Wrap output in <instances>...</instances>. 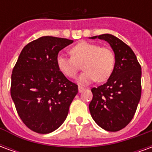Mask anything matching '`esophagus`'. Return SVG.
I'll use <instances>...</instances> for the list:
<instances>
[{"instance_id":"esophagus-1","label":"esophagus","mask_w":152,"mask_h":152,"mask_svg":"<svg viewBox=\"0 0 152 152\" xmlns=\"http://www.w3.org/2000/svg\"><path fill=\"white\" fill-rule=\"evenodd\" d=\"M84 90H85V88H84V87H81V86H79V87H78V91H79V93H82Z\"/></svg>"}]
</instances>
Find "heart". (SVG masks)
Listing matches in <instances>:
<instances>
[{
    "label": "heart",
    "mask_w": 152,
    "mask_h": 152,
    "mask_svg": "<svg viewBox=\"0 0 152 152\" xmlns=\"http://www.w3.org/2000/svg\"><path fill=\"white\" fill-rule=\"evenodd\" d=\"M72 56L58 53L56 64L61 72L67 77H74L83 63L85 72L77 78L80 85H89L98 80L105 81L111 76L115 65L114 52L107 47L87 41L80 42L71 50Z\"/></svg>",
    "instance_id": "b5f03b06"
}]
</instances>
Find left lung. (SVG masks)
<instances>
[{
    "label": "left lung",
    "mask_w": 152,
    "mask_h": 152,
    "mask_svg": "<svg viewBox=\"0 0 152 152\" xmlns=\"http://www.w3.org/2000/svg\"><path fill=\"white\" fill-rule=\"evenodd\" d=\"M103 40L112 47L115 65L107 81L93 88V99L89 105L91 116L99 126L116 132L134 117L141 99L142 69L129 46L112 34L89 37Z\"/></svg>",
    "instance_id": "obj_1"
}]
</instances>
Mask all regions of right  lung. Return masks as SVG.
I'll return each mask as SVG.
<instances>
[{
    "label": "right lung",
    "instance_id": "obj_1",
    "mask_svg": "<svg viewBox=\"0 0 152 152\" xmlns=\"http://www.w3.org/2000/svg\"><path fill=\"white\" fill-rule=\"evenodd\" d=\"M73 40L42 37L23 49L11 75V98L26 126L50 134L63 124L78 86L60 72L56 57Z\"/></svg>",
    "mask_w": 152,
    "mask_h": 152
}]
</instances>
